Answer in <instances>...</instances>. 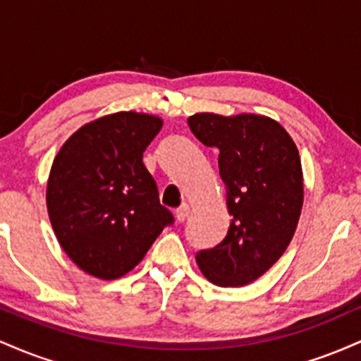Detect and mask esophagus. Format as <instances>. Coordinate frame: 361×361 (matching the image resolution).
Returning a JSON list of instances; mask_svg holds the SVG:
<instances>
[{
	"label": "esophagus",
	"mask_w": 361,
	"mask_h": 361,
	"mask_svg": "<svg viewBox=\"0 0 361 361\" xmlns=\"http://www.w3.org/2000/svg\"><path fill=\"white\" fill-rule=\"evenodd\" d=\"M188 214H190V207H188V205L183 204L181 207H178V209L175 210L176 221H178V222H183L185 219L188 217Z\"/></svg>",
	"instance_id": "1"
}]
</instances>
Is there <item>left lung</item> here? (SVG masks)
Instances as JSON below:
<instances>
[{"mask_svg": "<svg viewBox=\"0 0 361 361\" xmlns=\"http://www.w3.org/2000/svg\"><path fill=\"white\" fill-rule=\"evenodd\" d=\"M193 135L219 149V173L226 185L231 224L224 241L197 252V264L219 287H243L258 280L283 255L295 234L304 176L288 132L264 115L195 114Z\"/></svg>", "mask_w": 361, "mask_h": 361, "instance_id": "1", "label": "left lung"}]
</instances>
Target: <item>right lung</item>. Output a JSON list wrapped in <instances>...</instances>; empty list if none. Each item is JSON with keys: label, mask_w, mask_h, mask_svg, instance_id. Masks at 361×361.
Segmentation results:
<instances>
[{"label": "right lung", "mask_w": 361, "mask_h": 361, "mask_svg": "<svg viewBox=\"0 0 361 361\" xmlns=\"http://www.w3.org/2000/svg\"><path fill=\"white\" fill-rule=\"evenodd\" d=\"M161 127L156 115L117 111L78 128L54 157L49 219L66 255L91 276L134 270L173 222L142 163Z\"/></svg>", "instance_id": "obj_1"}]
</instances>
